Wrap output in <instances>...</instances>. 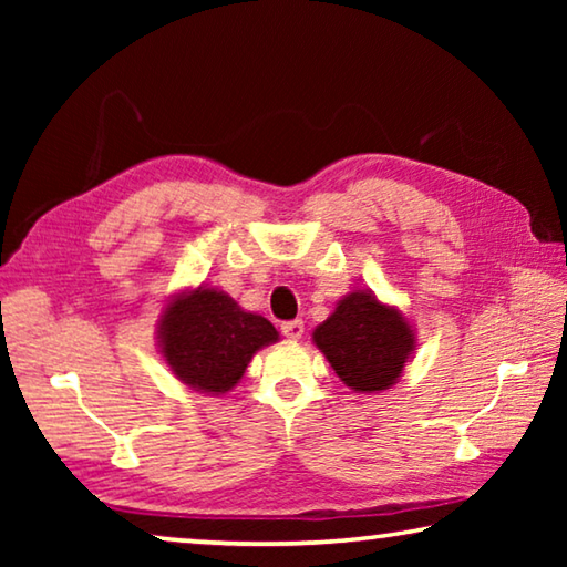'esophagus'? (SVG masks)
I'll list each match as a JSON object with an SVG mask.
<instances>
[{
    "mask_svg": "<svg viewBox=\"0 0 567 567\" xmlns=\"http://www.w3.org/2000/svg\"><path fill=\"white\" fill-rule=\"evenodd\" d=\"M282 334H285L287 340H292V342L302 340V334H305V322H302V320H290V322H282Z\"/></svg>",
    "mask_w": 567,
    "mask_h": 567,
    "instance_id": "obj_1",
    "label": "esophagus"
}]
</instances>
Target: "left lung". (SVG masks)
I'll list each match as a JSON object with an SVG mask.
<instances>
[{
  "label": "left lung",
  "mask_w": 567,
  "mask_h": 567,
  "mask_svg": "<svg viewBox=\"0 0 567 567\" xmlns=\"http://www.w3.org/2000/svg\"><path fill=\"white\" fill-rule=\"evenodd\" d=\"M312 340L338 378L354 392H380L395 385L415 350V330L395 307L368 290L344 295Z\"/></svg>",
  "instance_id": "8db88e82"
}]
</instances>
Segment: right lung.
Masks as SVG:
<instances>
[{
  "instance_id": "add662e5",
  "label": "right lung",
  "mask_w": 567,
  "mask_h": 567,
  "mask_svg": "<svg viewBox=\"0 0 567 567\" xmlns=\"http://www.w3.org/2000/svg\"><path fill=\"white\" fill-rule=\"evenodd\" d=\"M280 340L270 320L245 312L233 297L199 285L169 300L157 324L159 352L172 375L207 395H225L265 344Z\"/></svg>"
}]
</instances>
